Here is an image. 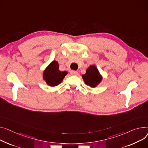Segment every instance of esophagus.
<instances>
[{"label":"esophagus","instance_id":"esophagus-1","mask_svg":"<svg viewBox=\"0 0 148 148\" xmlns=\"http://www.w3.org/2000/svg\"><path fill=\"white\" fill-rule=\"evenodd\" d=\"M70 74L71 75H76L78 74V72L76 71H74V70H71L70 71Z\"/></svg>","mask_w":148,"mask_h":148}]
</instances>
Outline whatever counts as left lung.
<instances>
[{
  "label": "left lung",
  "instance_id": "1",
  "mask_svg": "<svg viewBox=\"0 0 148 148\" xmlns=\"http://www.w3.org/2000/svg\"><path fill=\"white\" fill-rule=\"evenodd\" d=\"M82 76L85 84L93 88L97 87L102 80V75L94 65H90L88 66L86 73Z\"/></svg>",
  "mask_w": 148,
  "mask_h": 148
}]
</instances>
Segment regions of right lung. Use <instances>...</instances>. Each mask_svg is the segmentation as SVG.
Instances as JSON below:
<instances>
[{"label":"right lung","instance_id":"add662e5","mask_svg":"<svg viewBox=\"0 0 148 148\" xmlns=\"http://www.w3.org/2000/svg\"><path fill=\"white\" fill-rule=\"evenodd\" d=\"M67 74L66 71L60 70L58 61L54 60L45 68L43 73V79L48 86L54 87L61 84Z\"/></svg>","mask_w":148,"mask_h":148}]
</instances>
